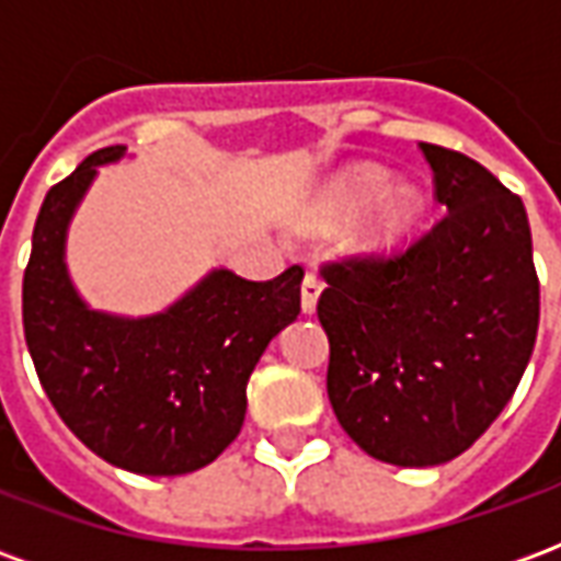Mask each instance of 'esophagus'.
Instances as JSON below:
<instances>
[{
    "label": "esophagus",
    "mask_w": 561,
    "mask_h": 561,
    "mask_svg": "<svg viewBox=\"0 0 561 561\" xmlns=\"http://www.w3.org/2000/svg\"><path fill=\"white\" fill-rule=\"evenodd\" d=\"M321 288H324V282L318 279L316 273H306L304 285H300V306H304L306 316H312L318 306V297H321Z\"/></svg>",
    "instance_id": "esophagus-1"
}]
</instances>
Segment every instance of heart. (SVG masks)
<instances>
[{
    "label": "heart",
    "instance_id": "1",
    "mask_svg": "<svg viewBox=\"0 0 561 561\" xmlns=\"http://www.w3.org/2000/svg\"><path fill=\"white\" fill-rule=\"evenodd\" d=\"M388 171L373 161H360L340 171L330 185L321 192L316 204L318 219L340 221L352 216L354 209L367 207L354 225V243L373 249V252H390L409 243L423 219V192L409 180L389 183Z\"/></svg>",
    "mask_w": 561,
    "mask_h": 561
}]
</instances>
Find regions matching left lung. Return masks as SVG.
I'll list each match as a JSON object with an SVG mask.
<instances>
[{
    "instance_id": "left-lung-1",
    "label": "left lung",
    "mask_w": 561,
    "mask_h": 561,
    "mask_svg": "<svg viewBox=\"0 0 561 561\" xmlns=\"http://www.w3.org/2000/svg\"><path fill=\"white\" fill-rule=\"evenodd\" d=\"M447 213L397 255L321 267L328 397L369 457L423 469L469 450L529 366L541 285L526 207L483 164L421 144Z\"/></svg>"
}]
</instances>
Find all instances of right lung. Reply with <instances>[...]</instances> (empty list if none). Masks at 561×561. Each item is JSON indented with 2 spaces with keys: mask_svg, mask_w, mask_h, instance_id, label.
Listing matches in <instances>:
<instances>
[{
  "mask_svg": "<svg viewBox=\"0 0 561 561\" xmlns=\"http://www.w3.org/2000/svg\"><path fill=\"white\" fill-rule=\"evenodd\" d=\"M123 152H92L44 197L23 273V333L47 400L92 454L135 474H188L240 433L252 369L300 316L304 267L270 282L213 270L159 316L90 309L68 279L66 231L99 164Z\"/></svg>",
  "mask_w": 561,
  "mask_h": 561,
  "instance_id": "1",
  "label": "right lung"
}]
</instances>
